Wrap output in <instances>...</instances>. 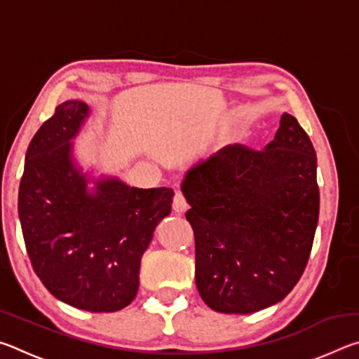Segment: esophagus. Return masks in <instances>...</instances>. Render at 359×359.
Masks as SVG:
<instances>
[{"label": "esophagus", "instance_id": "1", "mask_svg": "<svg viewBox=\"0 0 359 359\" xmlns=\"http://www.w3.org/2000/svg\"><path fill=\"white\" fill-rule=\"evenodd\" d=\"M172 209L177 212V214H184V212H187V209H188L187 198L180 191H175V194H174V198H172Z\"/></svg>", "mask_w": 359, "mask_h": 359}]
</instances>
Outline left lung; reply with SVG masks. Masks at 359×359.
Wrapping results in <instances>:
<instances>
[{"mask_svg": "<svg viewBox=\"0 0 359 359\" xmlns=\"http://www.w3.org/2000/svg\"><path fill=\"white\" fill-rule=\"evenodd\" d=\"M194 233V280L215 312L252 313L282 301L311 257L320 212L317 155L283 114L266 150L228 145L182 184Z\"/></svg>", "mask_w": 359, "mask_h": 359, "instance_id": "8db88e82", "label": "left lung"}]
</instances>
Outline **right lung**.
I'll return each mask as SVG.
<instances>
[{"label":"right lung","instance_id":"add662e5","mask_svg":"<svg viewBox=\"0 0 359 359\" xmlns=\"http://www.w3.org/2000/svg\"><path fill=\"white\" fill-rule=\"evenodd\" d=\"M88 115L66 101L28 145L19 217L33 271L72 307L115 312L135 299L141 258L156 224L171 212V188H135L100 180L96 193L71 160V139Z\"/></svg>","mask_w":359,"mask_h":359}]
</instances>
